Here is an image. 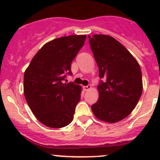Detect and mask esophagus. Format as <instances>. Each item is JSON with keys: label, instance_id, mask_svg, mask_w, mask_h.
Returning <instances> with one entry per match:
<instances>
[{"label": "esophagus", "instance_id": "esophagus-1", "mask_svg": "<svg viewBox=\"0 0 160 160\" xmlns=\"http://www.w3.org/2000/svg\"><path fill=\"white\" fill-rule=\"evenodd\" d=\"M83 89H84V90H90L91 89V86H90V85H88V86H84L83 87Z\"/></svg>", "mask_w": 160, "mask_h": 160}]
</instances>
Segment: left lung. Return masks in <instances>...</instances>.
Masks as SVG:
<instances>
[{
  "label": "left lung",
  "instance_id": "obj_1",
  "mask_svg": "<svg viewBox=\"0 0 160 160\" xmlns=\"http://www.w3.org/2000/svg\"><path fill=\"white\" fill-rule=\"evenodd\" d=\"M103 79L98 86L99 99L91 106L95 117L108 123L125 118L142 93L139 64L125 46L110 35L88 36Z\"/></svg>",
  "mask_w": 160,
  "mask_h": 160
}]
</instances>
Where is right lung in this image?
Masks as SVG:
<instances>
[{
    "instance_id": "obj_1",
    "label": "right lung",
    "mask_w": 160,
    "mask_h": 160,
    "mask_svg": "<svg viewBox=\"0 0 160 160\" xmlns=\"http://www.w3.org/2000/svg\"><path fill=\"white\" fill-rule=\"evenodd\" d=\"M86 35H69L46 43L24 74V93L34 115L49 128H59L72 121L82 88L63 83L71 75V62L83 47Z\"/></svg>"
}]
</instances>
